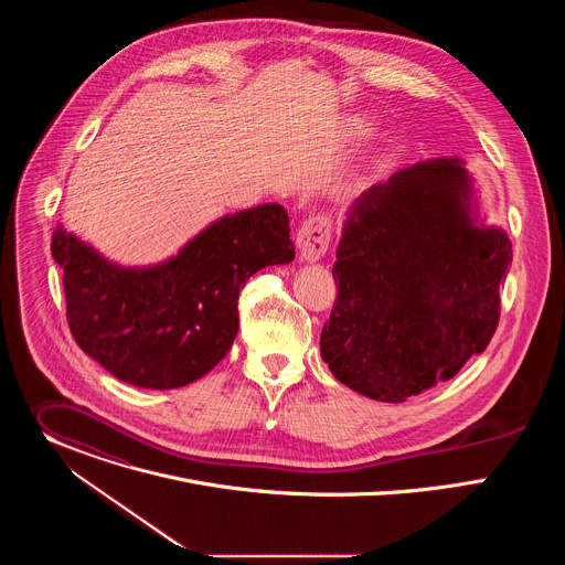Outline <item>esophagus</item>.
<instances>
[{"label": "esophagus", "instance_id": "34e87169", "mask_svg": "<svg viewBox=\"0 0 565 565\" xmlns=\"http://www.w3.org/2000/svg\"><path fill=\"white\" fill-rule=\"evenodd\" d=\"M333 238V218L327 214H315L306 218L297 232L299 255L306 262H317L327 255Z\"/></svg>", "mask_w": 565, "mask_h": 565}]
</instances>
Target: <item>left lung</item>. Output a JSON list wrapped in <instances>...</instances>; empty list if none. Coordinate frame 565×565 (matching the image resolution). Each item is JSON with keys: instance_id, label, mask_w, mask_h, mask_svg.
I'll return each instance as SVG.
<instances>
[{"instance_id": "left-lung-1", "label": "left lung", "mask_w": 565, "mask_h": 565, "mask_svg": "<svg viewBox=\"0 0 565 565\" xmlns=\"http://www.w3.org/2000/svg\"><path fill=\"white\" fill-rule=\"evenodd\" d=\"M458 160H427L366 190L338 246V299L321 329L333 375L380 402H405L488 349L512 244L473 227Z\"/></svg>"}]
</instances>
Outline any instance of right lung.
<instances>
[{"instance_id": "add662e5", "label": "right lung", "mask_w": 565, "mask_h": 565, "mask_svg": "<svg viewBox=\"0 0 565 565\" xmlns=\"http://www.w3.org/2000/svg\"><path fill=\"white\" fill-rule=\"evenodd\" d=\"M73 340L122 382L185 386L214 369L238 331V292L262 268L288 264V212L259 205L210 225L170 262L127 270L55 227Z\"/></svg>"}]
</instances>
